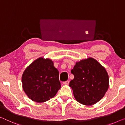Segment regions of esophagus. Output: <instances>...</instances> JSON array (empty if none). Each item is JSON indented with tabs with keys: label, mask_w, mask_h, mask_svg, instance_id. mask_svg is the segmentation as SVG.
Segmentation results:
<instances>
[{
	"label": "esophagus",
	"mask_w": 125,
	"mask_h": 125,
	"mask_svg": "<svg viewBox=\"0 0 125 125\" xmlns=\"http://www.w3.org/2000/svg\"><path fill=\"white\" fill-rule=\"evenodd\" d=\"M69 83H70V81H65V82H63V84H66V85H68V84H69Z\"/></svg>",
	"instance_id": "1"
}]
</instances>
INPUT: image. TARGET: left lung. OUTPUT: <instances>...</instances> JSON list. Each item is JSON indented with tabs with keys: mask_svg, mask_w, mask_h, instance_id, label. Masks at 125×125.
I'll return each mask as SVG.
<instances>
[{
	"mask_svg": "<svg viewBox=\"0 0 125 125\" xmlns=\"http://www.w3.org/2000/svg\"><path fill=\"white\" fill-rule=\"evenodd\" d=\"M71 73L74 78L70 86L76 100L87 106L93 105L103 98L109 86V77L105 68L93 58L76 62Z\"/></svg>",
	"mask_w": 125,
	"mask_h": 125,
	"instance_id": "8db88e82",
	"label": "left lung"
}]
</instances>
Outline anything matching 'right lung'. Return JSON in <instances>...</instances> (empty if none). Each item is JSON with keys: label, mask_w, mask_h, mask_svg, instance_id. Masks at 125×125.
I'll use <instances>...</instances> for the list:
<instances>
[{"label": "right lung", "mask_w": 125, "mask_h": 125, "mask_svg": "<svg viewBox=\"0 0 125 125\" xmlns=\"http://www.w3.org/2000/svg\"><path fill=\"white\" fill-rule=\"evenodd\" d=\"M23 90L33 101L44 102L53 98L61 88L59 72L49 58L42 57L33 62L24 71Z\"/></svg>", "instance_id": "1"}]
</instances>
